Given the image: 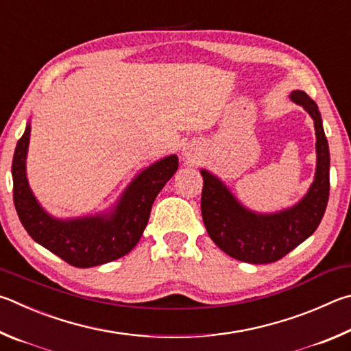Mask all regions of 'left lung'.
<instances>
[{
	"label": "left lung",
	"mask_w": 351,
	"mask_h": 351,
	"mask_svg": "<svg viewBox=\"0 0 351 351\" xmlns=\"http://www.w3.org/2000/svg\"><path fill=\"white\" fill-rule=\"evenodd\" d=\"M291 100L304 106L316 128L317 168L308 194L291 210L256 216L232 197L222 182L205 169L202 217L213 242L237 261L271 263L282 259L308 239L321 223L330 195V152L317 104L304 90L291 92Z\"/></svg>",
	"instance_id": "1"
}]
</instances>
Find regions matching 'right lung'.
I'll return each instance as SVG.
<instances>
[{
  "instance_id": "1",
  "label": "right lung",
  "mask_w": 351,
  "mask_h": 351,
  "mask_svg": "<svg viewBox=\"0 0 351 351\" xmlns=\"http://www.w3.org/2000/svg\"><path fill=\"white\" fill-rule=\"evenodd\" d=\"M30 126L18 140L12 179L14 204L29 236L72 267L89 268L128 254L140 241L160 189L179 168V158L169 156L151 165L126 189L121 202L109 217L82 220L52 219L36 204L26 179V152Z\"/></svg>"
}]
</instances>
